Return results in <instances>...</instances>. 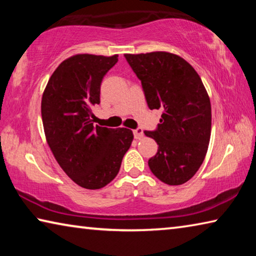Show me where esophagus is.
<instances>
[{
  "mask_svg": "<svg viewBox=\"0 0 256 256\" xmlns=\"http://www.w3.org/2000/svg\"><path fill=\"white\" fill-rule=\"evenodd\" d=\"M133 134H134V138H136V140H141V138H144V130L140 128H136V130H134Z\"/></svg>",
  "mask_w": 256,
  "mask_h": 256,
  "instance_id": "esophagus-1",
  "label": "esophagus"
}]
</instances>
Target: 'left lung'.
<instances>
[{
  "label": "left lung",
  "mask_w": 256,
  "mask_h": 256,
  "mask_svg": "<svg viewBox=\"0 0 256 256\" xmlns=\"http://www.w3.org/2000/svg\"><path fill=\"white\" fill-rule=\"evenodd\" d=\"M124 56L141 80L150 110H162L157 130L144 131L158 144L150 170L164 184H184L201 167L211 136V104L201 78L168 52Z\"/></svg>",
  "instance_id": "8db88e82"
}]
</instances>
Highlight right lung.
Instances as JSON below:
<instances>
[{"label": "right lung", "instance_id": "obj_1", "mask_svg": "<svg viewBox=\"0 0 256 256\" xmlns=\"http://www.w3.org/2000/svg\"><path fill=\"white\" fill-rule=\"evenodd\" d=\"M118 55L76 54L60 64L42 98L46 141L64 172L81 188L98 190L118 174L133 133L125 128L94 126L92 108L100 84Z\"/></svg>", "mask_w": 256, "mask_h": 256}]
</instances>
